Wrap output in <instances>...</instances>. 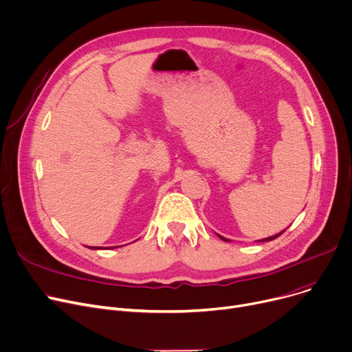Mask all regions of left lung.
Masks as SVG:
<instances>
[{"label":"left lung","instance_id":"8db88e82","mask_svg":"<svg viewBox=\"0 0 352 352\" xmlns=\"http://www.w3.org/2000/svg\"><path fill=\"white\" fill-rule=\"evenodd\" d=\"M286 230V229H285ZM285 230H282V232H280V233H276V235H273V236H269V238H265V239H261L259 242H269V241H273V239H276V238H278L280 235H282V233L285 232ZM222 241H225V242H230L229 239H226V238H223V236H221V235H218Z\"/></svg>","mask_w":352,"mask_h":352}]
</instances>
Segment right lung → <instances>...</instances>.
I'll return each instance as SVG.
<instances>
[{
  "label": "right lung",
  "instance_id": "add662e5",
  "mask_svg": "<svg viewBox=\"0 0 352 352\" xmlns=\"http://www.w3.org/2000/svg\"><path fill=\"white\" fill-rule=\"evenodd\" d=\"M117 248V246H116ZM89 249H100V248H95V246H93V248H89Z\"/></svg>",
  "mask_w": 352,
  "mask_h": 352
}]
</instances>
